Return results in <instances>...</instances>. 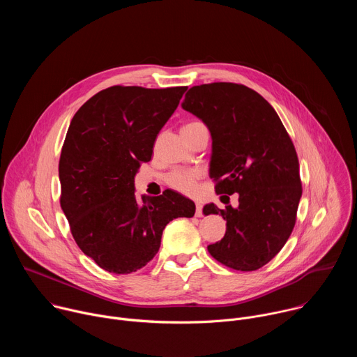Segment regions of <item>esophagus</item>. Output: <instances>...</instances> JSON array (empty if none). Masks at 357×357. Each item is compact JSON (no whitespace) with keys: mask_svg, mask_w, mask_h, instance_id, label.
<instances>
[{"mask_svg":"<svg viewBox=\"0 0 357 357\" xmlns=\"http://www.w3.org/2000/svg\"><path fill=\"white\" fill-rule=\"evenodd\" d=\"M196 218H202L203 216V205L202 203H196Z\"/></svg>","mask_w":357,"mask_h":357,"instance_id":"34e87169","label":"esophagus"}]
</instances>
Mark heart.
Here are the masks:
<instances>
[{
    "instance_id": "b5f03b06",
    "label": "heart",
    "mask_w": 357,
    "mask_h": 357,
    "mask_svg": "<svg viewBox=\"0 0 357 357\" xmlns=\"http://www.w3.org/2000/svg\"><path fill=\"white\" fill-rule=\"evenodd\" d=\"M200 121H190L183 126V128H193L197 126H202ZM182 128V130H183ZM202 176V172L199 169L193 168H178L169 172L165 178V182L169 188L185 193V195H195L197 192V182Z\"/></svg>"
}]
</instances>
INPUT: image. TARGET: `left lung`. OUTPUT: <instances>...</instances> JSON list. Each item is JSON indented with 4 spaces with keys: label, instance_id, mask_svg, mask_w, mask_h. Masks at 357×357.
Segmentation results:
<instances>
[{
    "label": "left lung",
    "instance_id": "left-lung-1",
    "mask_svg": "<svg viewBox=\"0 0 357 357\" xmlns=\"http://www.w3.org/2000/svg\"><path fill=\"white\" fill-rule=\"evenodd\" d=\"M182 109L212 134L216 193H238L236 209L203 208L227 222L225 237L208 245L211 256L237 271L259 270L281 251L296 222L302 183L295 146L271 105L247 86H193Z\"/></svg>",
    "mask_w": 357,
    "mask_h": 357
}]
</instances>
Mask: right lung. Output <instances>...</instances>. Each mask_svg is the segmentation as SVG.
Wrapping results in <instances>:
<instances>
[{
    "label": "right lung",
    "mask_w": 357,
    "mask_h": 357,
    "mask_svg": "<svg viewBox=\"0 0 357 357\" xmlns=\"http://www.w3.org/2000/svg\"><path fill=\"white\" fill-rule=\"evenodd\" d=\"M186 86H112L73 116L59 160L61 206L79 248L103 270L130 274L155 257L165 226L192 218L174 190L138 199L134 176Z\"/></svg>",
    "instance_id": "add662e5"
}]
</instances>
